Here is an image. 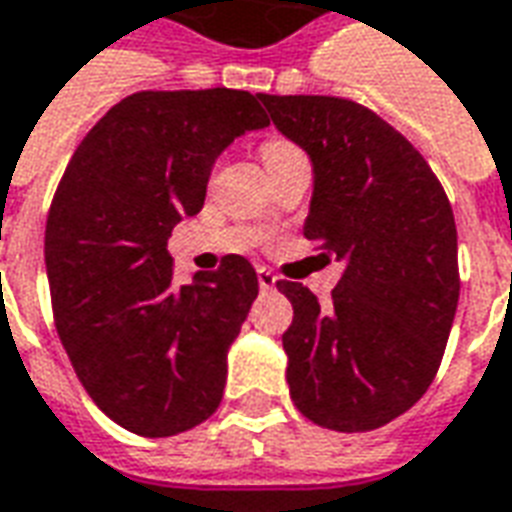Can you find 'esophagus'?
Listing matches in <instances>:
<instances>
[{"label": "esophagus", "mask_w": 512, "mask_h": 512, "mask_svg": "<svg viewBox=\"0 0 512 512\" xmlns=\"http://www.w3.org/2000/svg\"><path fill=\"white\" fill-rule=\"evenodd\" d=\"M257 282H260V291H274L277 288V277L268 268H257Z\"/></svg>", "instance_id": "34e87169"}]
</instances>
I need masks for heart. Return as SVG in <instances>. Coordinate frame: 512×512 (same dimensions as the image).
<instances>
[{
	"mask_svg": "<svg viewBox=\"0 0 512 512\" xmlns=\"http://www.w3.org/2000/svg\"><path fill=\"white\" fill-rule=\"evenodd\" d=\"M282 146H288V144H282V141H271V144L263 146V155H266V152H274V149H282Z\"/></svg>",
	"mask_w": 512,
	"mask_h": 512,
	"instance_id": "obj_1",
	"label": "heart"
}]
</instances>
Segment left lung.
<instances>
[{"mask_svg":"<svg viewBox=\"0 0 512 512\" xmlns=\"http://www.w3.org/2000/svg\"><path fill=\"white\" fill-rule=\"evenodd\" d=\"M313 163L305 238L346 263L330 305L277 282L293 405L318 427L368 432L416 405L441 366L460 296L452 205L427 160L374 110L338 96L260 94Z\"/></svg>","mask_w":512,"mask_h":512,"instance_id":"left-lung-1","label":"left lung"}]
</instances>
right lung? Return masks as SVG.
Here are the masks:
<instances>
[{"instance_id":"right-lung-1","label":"right lung","mask_w":512,"mask_h":512,"mask_svg":"<svg viewBox=\"0 0 512 512\" xmlns=\"http://www.w3.org/2000/svg\"><path fill=\"white\" fill-rule=\"evenodd\" d=\"M260 96L232 88L141 91L74 149L46 219L60 343L82 388L119 427L169 438L216 413L227 349L257 296L241 255L174 285L171 230L205 205L216 157L268 127Z\"/></svg>"}]
</instances>
